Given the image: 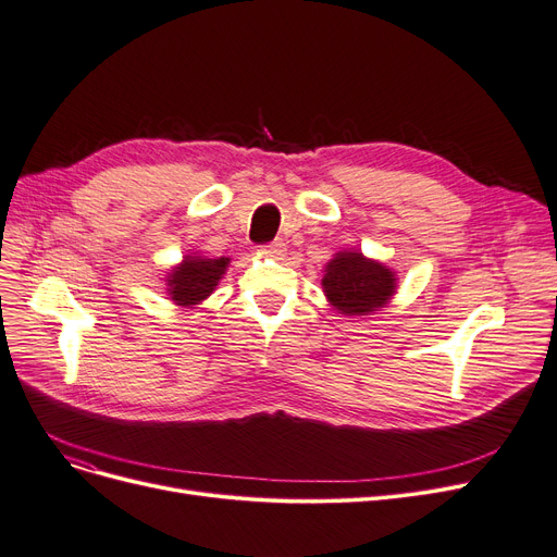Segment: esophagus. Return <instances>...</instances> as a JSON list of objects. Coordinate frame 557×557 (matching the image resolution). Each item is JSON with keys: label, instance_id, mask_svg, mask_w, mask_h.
<instances>
[{"label": "esophagus", "instance_id": "1", "mask_svg": "<svg viewBox=\"0 0 557 557\" xmlns=\"http://www.w3.org/2000/svg\"><path fill=\"white\" fill-rule=\"evenodd\" d=\"M284 252H286V244L282 238H275V240H271L269 246H263V255H269V257H275V259H280V257H284Z\"/></svg>", "mask_w": 557, "mask_h": 557}]
</instances>
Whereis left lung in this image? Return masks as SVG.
Here are the masks:
<instances>
[{
	"instance_id": "obj_1",
	"label": "left lung",
	"mask_w": 557,
	"mask_h": 557,
	"mask_svg": "<svg viewBox=\"0 0 557 557\" xmlns=\"http://www.w3.org/2000/svg\"><path fill=\"white\" fill-rule=\"evenodd\" d=\"M323 292L338 313L364 317L392 300L396 294V273L357 250H344L327 261Z\"/></svg>"
}]
</instances>
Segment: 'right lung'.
Here are the masks:
<instances>
[{"mask_svg": "<svg viewBox=\"0 0 557 557\" xmlns=\"http://www.w3.org/2000/svg\"><path fill=\"white\" fill-rule=\"evenodd\" d=\"M227 257L207 259L200 255H186L184 261L168 273V296L175 305L193 307L200 305L205 298L213 294V288L219 286L221 277L227 271Z\"/></svg>", "mask_w": 557, "mask_h": 557, "instance_id": "add662e5", "label": "right lung"}]
</instances>
